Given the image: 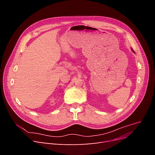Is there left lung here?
I'll use <instances>...</instances> for the list:
<instances>
[{
  "label": "left lung",
  "instance_id": "8db88e82",
  "mask_svg": "<svg viewBox=\"0 0 155 155\" xmlns=\"http://www.w3.org/2000/svg\"><path fill=\"white\" fill-rule=\"evenodd\" d=\"M132 51H134V50H133V49H132ZM134 53H135V52H134Z\"/></svg>",
  "mask_w": 155,
  "mask_h": 155
}]
</instances>
